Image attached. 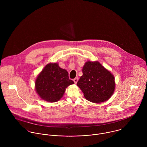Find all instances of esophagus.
Wrapping results in <instances>:
<instances>
[{
	"instance_id": "1",
	"label": "esophagus",
	"mask_w": 147,
	"mask_h": 147,
	"mask_svg": "<svg viewBox=\"0 0 147 147\" xmlns=\"http://www.w3.org/2000/svg\"><path fill=\"white\" fill-rule=\"evenodd\" d=\"M73 80H74V82L75 84H76L77 82H78V78H75Z\"/></svg>"
}]
</instances>
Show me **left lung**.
I'll use <instances>...</instances> for the list:
<instances>
[{
	"mask_svg": "<svg viewBox=\"0 0 147 147\" xmlns=\"http://www.w3.org/2000/svg\"><path fill=\"white\" fill-rule=\"evenodd\" d=\"M83 75L77 85L90 102L101 103L113 95L115 82L114 75L98 61H87L83 67Z\"/></svg>",
	"mask_w": 147,
	"mask_h": 147,
	"instance_id": "left-lung-1",
	"label": "left lung"
}]
</instances>
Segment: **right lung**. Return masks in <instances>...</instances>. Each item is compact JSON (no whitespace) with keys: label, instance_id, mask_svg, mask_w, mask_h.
<instances>
[{"label":"right lung","instance_id":"add662e5","mask_svg":"<svg viewBox=\"0 0 147 147\" xmlns=\"http://www.w3.org/2000/svg\"><path fill=\"white\" fill-rule=\"evenodd\" d=\"M74 82L69 79L68 72L58 63L47 64L37 76L35 89L39 97L49 102L58 101L69 85Z\"/></svg>","mask_w":147,"mask_h":147}]
</instances>
